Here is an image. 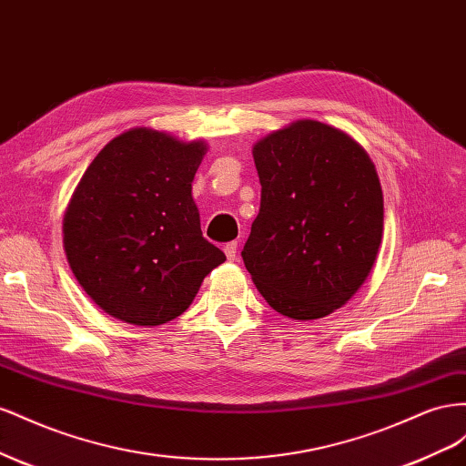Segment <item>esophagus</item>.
<instances>
[{"label": "esophagus", "instance_id": "1", "mask_svg": "<svg viewBox=\"0 0 466 466\" xmlns=\"http://www.w3.org/2000/svg\"><path fill=\"white\" fill-rule=\"evenodd\" d=\"M224 254H226V258H228L230 261H234V259L238 258V242L226 244V246H224Z\"/></svg>", "mask_w": 466, "mask_h": 466}]
</instances>
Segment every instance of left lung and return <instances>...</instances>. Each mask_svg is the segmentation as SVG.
Returning <instances> with one entry per match:
<instances>
[{
    "label": "left lung",
    "mask_w": 466,
    "mask_h": 466,
    "mask_svg": "<svg viewBox=\"0 0 466 466\" xmlns=\"http://www.w3.org/2000/svg\"><path fill=\"white\" fill-rule=\"evenodd\" d=\"M259 215L242 258L269 307L292 320L341 309L365 283L382 240L375 164L348 132L300 118L254 144Z\"/></svg>",
    "instance_id": "obj_1"
}]
</instances>
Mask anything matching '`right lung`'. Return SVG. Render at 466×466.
<instances>
[{"label": "right lung", "mask_w": 466, "mask_h": 466, "mask_svg": "<svg viewBox=\"0 0 466 466\" xmlns=\"http://www.w3.org/2000/svg\"><path fill=\"white\" fill-rule=\"evenodd\" d=\"M208 150L135 127L93 157L64 212V251L77 283L125 324L152 328L189 309L226 261L207 242L191 183Z\"/></svg>", "instance_id": "add662e5"}]
</instances>
